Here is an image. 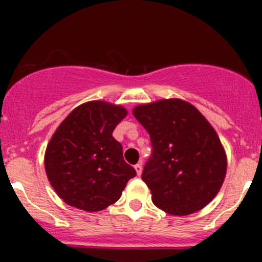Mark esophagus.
<instances>
[{"mask_svg":"<svg viewBox=\"0 0 262 262\" xmlns=\"http://www.w3.org/2000/svg\"><path fill=\"white\" fill-rule=\"evenodd\" d=\"M134 168H136V171H137V175H141L142 173V163H137L136 166H134Z\"/></svg>","mask_w":262,"mask_h":262,"instance_id":"34e87169","label":"esophagus"}]
</instances>
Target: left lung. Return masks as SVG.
I'll use <instances>...</instances> for the list:
<instances>
[{"label":"left lung","mask_w":262,"mask_h":262,"mask_svg":"<svg viewBox=\"0 0 262 262\" xmlns=\"http://www.w3.org/2000/svg\"><path fill=\"white\" fill-rule=\"evenodd\" d=\"M133 115L152 144L142 180L153 204L173 215H187L212 202L224 181L227 158L215 130L199 110L171 99L137 106Z\"/></svg>","instance_id":"obj_1"}]
</instances>
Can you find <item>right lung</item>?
<instances>
[{
	"label": "right lung",
	"instance_id": "obj_1",
	"mask_svg": "<svg viewBox=\"0 0 262 262\" xmlns=\"http://www.w3.org/2000/svg\"><path fill=\"white\" fill-rule=\"evenodd\" d=\"M125 115L121 106L90 101L76 107L53 134L46 150L47 176L68 205L87 212L105 209L137 175L113 137Z\"/></svg>",
	"mask_w": 262,
	"mask_h": 262
}]
</instances>
